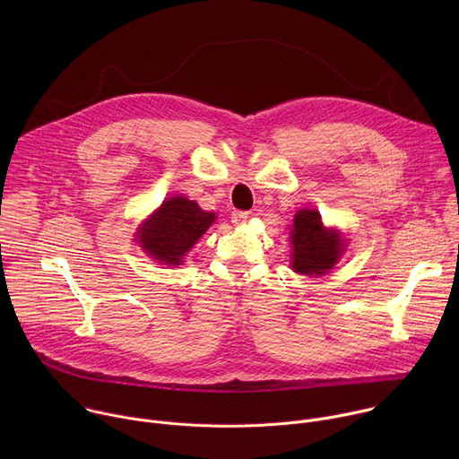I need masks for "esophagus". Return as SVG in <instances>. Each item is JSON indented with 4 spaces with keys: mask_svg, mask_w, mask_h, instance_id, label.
Listing matches in <instances>:
<instances>
[{
    "mask_svg": "<svg viewBox=\"0 0 459 459\" xmlns=\"http://www.w3.org/2000/svg\"><path fill=\"white\" fill-rule=\"evenodd\" d=\"M248 218V212H243V211H234L232 212V223L234 225H243Z\"/></svg>",
    "mask_w": 459,
    "mask_h": 459,
    "instance_id": "1",
    "label": "esophagus"
}]
</instances>
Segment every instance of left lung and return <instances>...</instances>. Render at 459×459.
<instances>
[{"label": "left lung", "instance_id": "left-lung-1", "mask_svg": "<svg viewBox=\"0 0 459 459\" xmlns=\"http://www.w3.org/2000/svg\"><path fill=\"white\" fill-rule=\"evenodd\" d=\"M294 273L321 276L329 273L343 254L345 241L334 229H326L314 209H301L294 216L290 230Z\"/></svg>", "mask_w": 459, "mask_h": 459}]
</instances>
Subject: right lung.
<instances>
[{"label":"right lung","instance_id":"obj_1","mask_svg":"<svg viewBox=\"0 0 459 459\" xmlns=\"http://www.w3.org/2000/svg\"><path fill=\"white\" fill-rule=\"evenodd\" d=\"M214 220V212H205L195 202L174 195L138 227L136 241L158 264L181 265Z\"/></svg>","mask_w":459,"mask_h":459}]
</instances>
